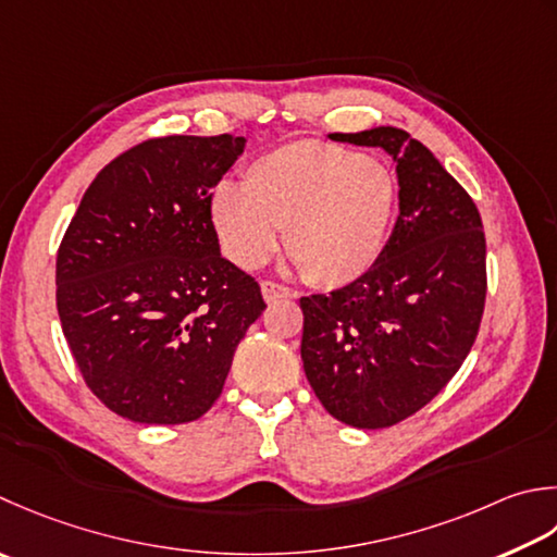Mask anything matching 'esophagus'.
<instances>
[{
	"instance_id": "34e87169",
	"label": "esophagus",
	"mask_w": 557,
	"mask_h": 557,
	"mask_svg": "<svg viewBox=\"0 0 557 557\" xmlns=\"http://www.w3.org/2000/svg\"><path fill=\"white\" fill-rule=\"evenodd\" d=\"M260 292H263V299L270 304V301H277V299H289L294 297V292L285 285H277V282L272 280H263L260 282Z\"/></svg>"
}]
</instances>
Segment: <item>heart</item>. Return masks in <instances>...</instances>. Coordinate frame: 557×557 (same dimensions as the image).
<instances>
[{
  "label": "heart",
  "mask_w": 557,
  "mask_h": 557,
  "mask_svg": "<svg viewBox=\"0 0 557 557\" xmlns=\"http://www.w3.org/2000/svg\"><path fill=\"white\" fill-rule=\"evenodd\" d=\"M396 183L376 159L297 139L265 151L246 166L244 188L222 183L210 220L224 256L256 270L285 248L309 282L341 287L367 275L384 250Z\"/></svg>",
  "instance_id": "1"
}]
</instances>
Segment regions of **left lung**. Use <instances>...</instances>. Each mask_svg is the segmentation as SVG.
Listing matches in <instances>:
<instances>
[{
  "label": "left lung",
  "instance_id": "left-lung-1",
  "mask_svg": "<svg viewBox=\"0 0 557 557\" xmlns=\"http://www.w3.org/2000/svg\"><path fill=\"white\" fill-rule=\"evenodd\" d=\"M396 161L398 220L372 270L331 294L301 297V359L335 420L391 428L459 372L485 309V234L478 207L406 129L333 133Z\"/></svg>",
  "mask_w": 557,
  "mask_h": 557
}]
</instances>
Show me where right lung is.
<instances>
[{
    "label": "right lung",
    "mask_w": 557,
    "mask_h": 557,
    "mask_svg": "<svg viewBox=\"0 0 557 557\" xmlns=\"http://www.w3.org/2000/svg\"><path fill=\"white\" fill-rule=\"evenodd\" d=\"M232 135H171L98 173L58 250V313L94 396L120 418L193 422L220 398L236 345L265 311L258 282L220 253L214 185Z\"/></svg>",
    "instance_id": "right-lung-1"
}]
</instances>
